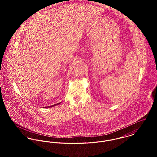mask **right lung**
Listing matches in <instances>:
<instances>
[{
	"mask_svg": "<svg viewBox=\"0 0 157 157\" xmlns=\"http://www.w3.org/2000/svg\"><path fill=\"white\" fill-rule=\"evenodd\" d=\"M60 103H57V104H55V105H52V106H46V107H45V108H51V107H53V106H56V105H59Z\"/></svg>",
	"mask_w": 157,
	"mask_h": 157,
	"instance_id": "1",
	"label": "right lung"
}]
</instances>
